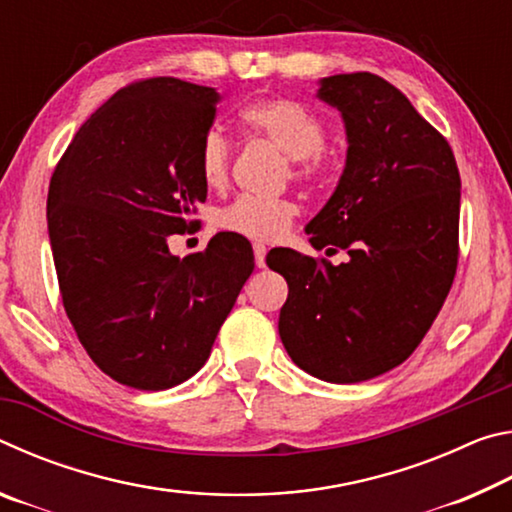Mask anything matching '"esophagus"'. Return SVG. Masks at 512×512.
I'll return each mask as SVG.
<instances>
[{"label":"esophagus","instance_id":"obj_1","mask_svg":"<svg viewBox=\"0 0 512 512\" xmlns=\"http://www.w3.org/2000/svg\"><path fill=\"white\" fill-rule=\"evenodd\" d=\"M253 253H255V264H257L259 268H264V264H266V246L259 244V241H255V244H253Z\"/></svg>","mask_w":512,"mask_h":512}]
</instances>
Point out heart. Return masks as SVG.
<instances>
[{
  "mask_svg": "<svg viewBox=\"0 0 512 512\" xmlns=\"http://www.w3.org/2000/svg\"><path fill=\"white\" fill-rule=\"evenodd\" d=\"M246 133L264 137L287 155L291 176L298 183H316L327 171L325 140L327 131L316 112L287 97H266L246 103L239 112ZM232 167V142L219 128H210L198 144V173L210 189L225 187ZM298 214V203L289 196H250L225 205L216 216V225L232 235L271 241L289 230Z\"/></svg>",
  "mask_w": 512,
  "mask_h": 512,
  "instance_id": "obj_1",
  "label": "heart"
}]
</instances>
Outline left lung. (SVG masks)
<instances>
[{
    "label": "left lung",
    "instance_id": "left-lung-1",
    "mask_svg": "<svg viewBox=\"0 0 512 512\" xmlns=\"http://www.w3.org/2000/svg\"><path fill=\"white\" fill-rule=\"evenodd\" d=\"M318 97L343 112L350 146L339 187L307 225L309 244L350 259L332 266L284 248L268 266L289 284L277 327L293 363L357 384L409 359L443 307L461 176L449 142L381 76L334 74Z\"/></svg>",
    "mask_w": 512,
    "mask_h": 512
}]
</instances>
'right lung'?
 <instances>
[{"label": "right lung", "mask_w": 512, "mask_h": 512, "mask_svg": "<svg viewBox=\"0 0 512 512\" xmlns=\"http://www.w3.org/2000/svg\"><path fill=\"white\" fill-rule=\"evenodd\" d=\"M216 101L214 88L173 76L128 83L51 173L47 223L65 314L99 370L137 391H164L203 368L255 268L253 248L232 232L183 259L167 246L201 225L198 144Z\"/></svg>", "instance_id": "1"}]
</instances>
